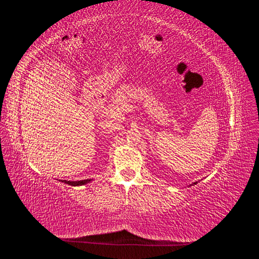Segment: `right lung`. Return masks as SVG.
I'll use <instances>...</instances> for the list:
<instances>
[{
  "mask_svg": "<svg viewBox=\"0 0 259 259\" xmlns=\"http://www.w3.org/2000/svg\"><path fill=\"white\" fill-rule=\"evenodd\" d=\"M88 182H90V180L88 179V180H86V182H85V180H84V182H81V184H86V183H88Z\"/></svg>",
  "mask_w": 259,
  "mask_h": 259,
  "instance_id": "add662e5",
  "label": "right lung"
}]
</instances>
